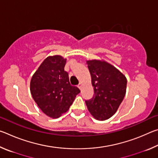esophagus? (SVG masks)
Listing matches in <instances>:
<instances>
[{
    "label": "esophagus",
    "instance_id": "34e87169",
    "mask_svg": "<svg viewBox=\"0 0 158 158\" xmlns=\"http://www.w3.org/2000/svg\"><path fill=\"white\" fill-rule=\"evenodd\" d=\"M78 88H79L80 90L81 89V88H82V84H81V83H79V85H78Z\"/></svg>",
    "mask_w": 158,
    "mask_h": 158
}]
</instances>
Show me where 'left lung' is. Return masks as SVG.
Instances as JSON below:
<instances>
[{
	"label": "left lung",
	"instance_id": "left-lung-1",
	"mask_svg": "<svg viewBox=\"0 0 158 158\" xmlns=\"http://www.w3.org/2000/svg\"><path fill=\"white\" fill-rule=\"evenodd\" d=\"M86 63L95 94L85 101V105L96 120L105 121L116 113L123 100L127 79L121 72L104 60H89Z\"/></svg>",
	"mask_w": 158,
	"mask_h": 158
}]
</instances>
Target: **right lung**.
<instances>
[{
  "label": "right lung",
  "instance_id": "right-lung-1",
  "mask_svg": "<svg viewBox=\"0 0 158 158\" xmlns=\"http://www.w3.org/2000/svg\"><path fill=\"white\" fill-rule=\"evenodd\" d=\"M66 58L59 55L45 58L32 77L31 93L37 106L52 118L68 111L77 94L78 88L69 83L65 71Z\"/></svg>",
  "mask_w": 158,
  "mask_h": 158
}]
</instances>
